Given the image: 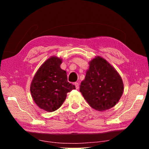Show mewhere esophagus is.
Returning <instances> with one entry per match:
<instances>
[{
	"mask_svg": "<svg viewBox=\"0 0 149 149\" xmlns=\"http://www.w3.org/2000/svg\"><path fill=\"white\" fill-rule=\"evenodd\" d=\"M74 85H75V88H76V89H79V84H78L77 82H75V84H74Z\"/></svg>",
	"mask_w": 149,
	"mask_h": 149,
	"instance_id": "esophagus-1",
	"label": "esophagus"
}]
</instances>
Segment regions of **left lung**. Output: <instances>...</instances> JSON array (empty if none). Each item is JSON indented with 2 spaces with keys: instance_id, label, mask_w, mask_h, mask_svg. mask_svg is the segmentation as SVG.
Masks as SVG:
<instances>
[{
  "instance_id": "8db88e82",
  "label": "left lung",
  "mask_w": 149,
  "mask_h": 149,
  "mask_svg": "<svg viewBox=\"0 0 149 149\" xmlns=\"http://www.w3.org/2000/svg\"><path fill=\"white\" fill-rule=\"evenodd\" d=\"M79 91L95 110H108L116 104L123 91L122 78L107 60L100 56L89 62Z\"/></svg>"
}]
</instances>
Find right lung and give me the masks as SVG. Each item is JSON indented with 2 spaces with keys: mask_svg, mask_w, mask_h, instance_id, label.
Returning <instances> with one entry per match:
<instances>
[{
  "mask_svg": "<svg viewBox=\"0 0 149 149\" xmlns=\"http://www.w3.org/2000/svg\"><path fill=\"white\" fill-rule=\"evenodd\" d=\"M62 60L50 57L37 70L32 80L30 91L38 107L47 112H54L61 107L67 93L75 89L68 81L66 72L60 68Z\"/></svg>",
  "mask_w": 149,
  "mask_h": 149,
  "instance_id": "1",
  "label": "right lung"
}]
</instances>
